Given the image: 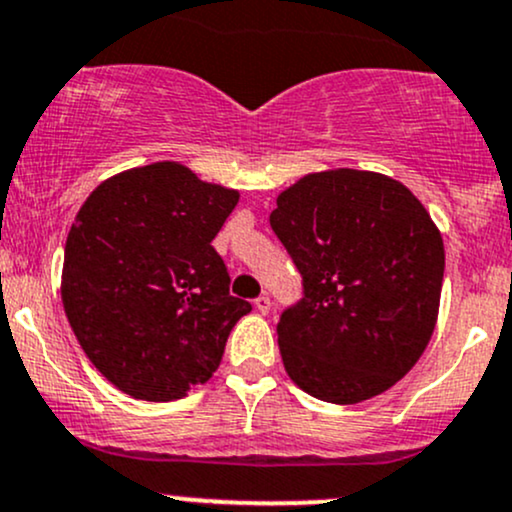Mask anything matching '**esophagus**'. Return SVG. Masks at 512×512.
I'll return each instance as SVG.
<instances>
[{
    "instance_id": "34e87169",
    "label": "esophagus",
    "mask_w": 512,
    "mask_h": 512,
    "mask_svg": "<svg viewBox=\"0 0 512 512\" xmlns=\"http://www.w3.org/2000/svg\"><path fill=\"white\" fill-rule=\"evenodd\" d=\"M255 308H257V313H262V316H267V313L272 311V301H269V296L262 294L260 299H255Z\"/></svg>"
}]
</instances>
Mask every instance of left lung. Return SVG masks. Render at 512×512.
I'll list each match as a JSON object with an SVG mask.
<instances>
[{"label":"left lung","mask_w":512,"mask_h":512,"mask_svg":"<svg viewBox=\"0 0 512 512\" xmlns=\"http://www.w3.org/2000/svg\"><path fill=\"white\" fill-rule=\"evenodd\" d=\"M269 226L303 279L277 325L291 381L350 406L411 372L445 274L442 235L411 189L379 172H313L277 196Z\"/></svg>","instance_id":"left-lung-1"}]
</instances>
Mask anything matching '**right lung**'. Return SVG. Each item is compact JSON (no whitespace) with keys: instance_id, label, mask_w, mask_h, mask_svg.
<instances>
[{"instance_id":"add662e5","label":"right lung","mask_w":512,"mask_h":512,"mask_svg":"<svg viewBox=\"0 0 512 512\" xmlns=\"http://www.w3.org/2000/svg\"><path fill=\"white\" fill-rule=\"evenodd\" d=\"M238 199L167 160L114 174L82 204L60 294L84 355L119 391L177 401L218 369L252 311L211 245Z\"/></svg>"}]
</instances>
